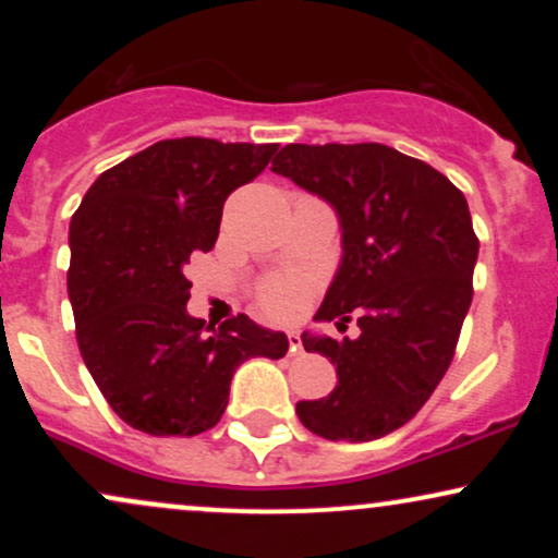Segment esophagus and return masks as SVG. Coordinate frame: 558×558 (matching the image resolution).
I'll return each mask as SVG.
<instances>
[{"label": "esophagus", "mask_w": 558, "mask_h": 558, "mask_svg": "<svg viewBox=\"0 0 558 558\" xmlns=\"http://www.w3.org/2000/svg\"><path fill=\"white\" fill-rule=\"evenodd\" d=\"M288 351H291V354H304V343H301L299 332H288Z\"/></svg>", "instance_id": "34e87169"}]
</instances>
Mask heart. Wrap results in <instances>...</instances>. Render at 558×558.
Listing matches in <instances>:
<instances>
[{"instance_id":"b5f03b06","label":"heart","mask_w":558,"mask_h":558,"mask_svg":"<svg viewBox=\"0 0 558 558\" xmlns=\"http://www.w3.org/2000/svg\"><path fill=\"white\" fill-rule=\"evenodd\" d=\"M312 293V280L304 275H270L262 280L257 299L259 306L275 319H293L304 312Z\"/></svg>"}]
</instances>
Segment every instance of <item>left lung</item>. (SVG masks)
I'll return each instance as SVG.
<instances>
[{
  "mask_svg": "<svg viewBox=\"0 0 558 558\" xmlns=\"http://www.w3.org/2000/svg\"><path fill=\"white\" fill-rule=\"evenodd\" d=\"M272 172L336 207L343 262L317 319L356 317L360 338L301 336L336 364L338 386L299 401L328 440H375L425 407L457 354L480 241L462 191L422 159L383 144H288Z\"/></svg>",
  "mask_w": 558,
  "mask_h": 558,
  "instance_id": "left-lung-1",
  "label": "left lung"
}]
</instances>
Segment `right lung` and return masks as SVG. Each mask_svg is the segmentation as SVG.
Segmentation results:
<instances>
[{"label": "right lung", "instance_id": "obj_1", "mask_svg": "<svg viewBox=\"0 0 558 558\" xmlns=\"http://www.w3.org/2000/svg\"><path fill=\"white\" fill-rule=\"evenodd\" d=\"M278 144L168 138L96 178L70 222L68 293L83 362L125 425L191 438L220 422L235 367L280 360L283 332L246 315L204 330L185 312L191 254L213 252L226 198Z\"/></svg>", "mask_w": 558, "mask_h": 558}]
</instances>
